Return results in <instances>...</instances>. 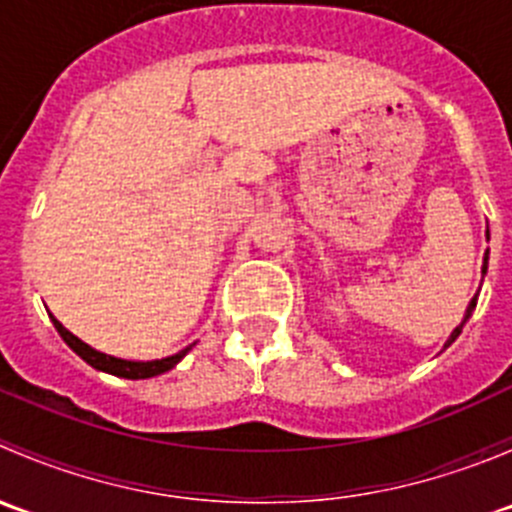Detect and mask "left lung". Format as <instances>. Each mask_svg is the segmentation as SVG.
Instances as JSON below:
<instances>
[{"label": "left lung", "instance_id": "obj_1", "mask_svg": "<svg viewBox=\"0 0 512 512\" xmlns=\"http://www.w3.org/2000/svg\"><path fill=\"white\" fill-rule=\"evenodd\" d=\"M485 270H488V252H485V257H483V275H485ZM473 307H476V299H473V302H471V307H468V314H466V319H468V317H471ZM461 329H463V324H461V327H458V329H456V332H453V334H451V339H448V344H451V342H453V339H456V337H458V334H461ZM448 344H446V347H448Z\"/></svg>", "mask_w": 512, "mask_h": 512}]
</instances>
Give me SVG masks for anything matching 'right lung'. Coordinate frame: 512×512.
I'll return each instance as SVG.
<instances>
[{
	"label": "right lung",
	"mask_w": 512,
	"mask_h": 512,
	"mask_svg": "<svg viewBox=\"0 0 512 512\" xmlns=\"http://www.w3.org/2000/svg\"><path fill=\"white\" fill-rule=\"evenodd\" d=\"M51 322H54L56 332L61 334V339H64V342L69 344V347L74 349V352L79 354L86 364H91L98 371H106V374L123 376V379H151V376H158V374H163V371L173 369V366L190 352V347H188V349H183V352L165 356V359H156V361L116 359V356H108L103 352H96V349H91L89 344H84L79 337H74V334H71L69 329H66L56 317H51Z\"/></svg>",
	"instance_id": "obj_1"
}]
</instances>
